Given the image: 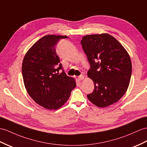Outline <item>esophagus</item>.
Wrapping results in <instances>:
<instances>
[{
	"instance_id": "34e87169",
	"label": "esophagus",
	"mask_w": 147,
	"mask_h": 147,
	"mask_svg": "<svg viewBox=\"0 0 147 147\" xmlns=\"http://www.w3.org/2000/svg\"><path fill=\"white\" fill-rule=\"evenodd\" d=\"M84 78V76H83V75H80V76H79L78 77V79L80 80H83Z\"/></svg>"
}]
</instances>
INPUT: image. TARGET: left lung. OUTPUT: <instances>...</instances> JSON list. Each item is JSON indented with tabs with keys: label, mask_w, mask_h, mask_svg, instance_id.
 I'll use <instances>...</instances> for the list:
<instances>
[{
	"label": "left lung",
	"mask_w": 147,
	"mask_h": 147,
	"mask_svg": "<svg viewBox=\"0 0 147 147\" xmlns=\"http://www.w3.org/2000/svg\"><path fill=\"white\" fill-rule=\"evenodd\" d=\"M81 44L90 69L87 76L95 85L87 95L98 107H106L119 101L130 84L131 62L128 53L115 38L108 34L87 35Z\"/></svg>",
	"instance_id": "8db88e82"
}]
</instances>
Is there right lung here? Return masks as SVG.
Listing matches in <instances>:
<instances>
[{"label":"right lung","mask_w":147,"mask_h":147,"mask_svg":"<svg viewBox=\"0 0 147 147\" xmlns=\"http://www.w3.org/2000/svg\"><path fill=\"white\" fill-rule=\"evenodd\" d=\"M67 38L65 35H45L32 45L23 60L22 71L27 92L46 109L60 108L76 87L74 78L64 72L55 50L60 39ZM60 69L63 72L59 74Z\"/></svg>","instance_id":"add662e5"}]
</instances>
